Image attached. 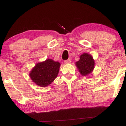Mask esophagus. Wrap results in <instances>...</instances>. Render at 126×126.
Here are the masks:
<instances>
[{"label": "esophagus", "instance_id": "obj_1", "mask_svg": "<svg viewBox=\"0 0 126 126\" xmlns=\"http://www.w3.org/2000/svg\"><path fill=\"white\" fill-rule=\"evenodd\" d=\"M71 63V60H70V59H67V60H65L64 61L65 64H69V63Z\"/></svg>", "mask_w": 126, "mask_h": 126}]
</instances>
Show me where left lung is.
I'll return each instance as SVG.
<instances>
[{"instance_id":"8db88e82","label":"left lung","mask_w":126,"mask_h":126,"mask_svg":"<svg viewBox=\"0 0 126 126\" xmlns=\"http://www.w3.org/2000/svg\"><path fill=\"white\" fill-rule=\"evenodd\" d=\"M76 66L82 76L89 75L94 68V60L90 54L83 53L80 57V59L76 63Z\"/></svg>"}]
</instances>
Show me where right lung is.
<instances>
[{"label":"right lung","mask_w":126,"mask_h":126,"mask_svg":"<svg viewBox=\"0 0 126 126\" xmlns=\"http://www.w3.org/2000/svg\"><path fill=\"white\" fill-rule=\"evenodd\" d=\"M60 64L51 59L37 63L30 73L32 81L38 86L46 87L57 78Z\"/></svg>","instance_id":"1"}]
</instances>
